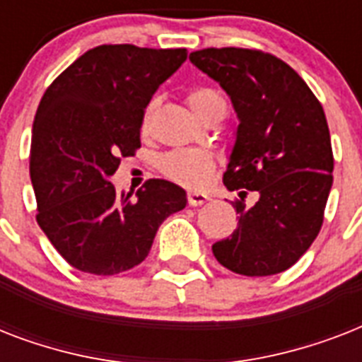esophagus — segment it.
<instances>
[{
	"label": "esophagus",
	"mask_w": 362,
	"mask_h": 362,
	"mask_svg": "<svg viewBox=\"0 0 362 362\" xmlns=\"http://www.w3.org/2000/svg\"><path fill=\"white\" fill-rule=\"evenodd\" d=\"M209 201V195H204V193H199V192H189L187 193V203L189 206H201Z\"/></svg>",
	"instance_id": "obj_1"
}]
</instances>
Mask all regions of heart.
I'll list each match as a JSON object with an SVG mask.
<instances>
[{
	"instance_id": "obj_1",
	"label": "heart",
	"mask_w": 362,
	"mask_h": 362,
	"mask_svg": "<svg viewBox=\"0 0 362 362\" xmlns=\"http://www.w3.org/2000/svg\"><path fill=\"white\" fill-rule=\"evenodd\" d=\"M186 101L199 120H204L209 116H220L221 118L226 115V99L221 98V93L214 88H192L186 93ZM146 127L148 110L142 116V129H146ZM214 167V156L209 150H201V148H178V150H170L159 158L161 175L180 186L193 187V189L203 187L212 178Z\"/></svg>"
}]
</instances>
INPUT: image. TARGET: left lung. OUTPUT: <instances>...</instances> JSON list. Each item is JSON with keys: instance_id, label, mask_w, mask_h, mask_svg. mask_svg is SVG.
I'll return each mask as SVG.
<instances>
[{"instance_id": "8db88e82", "label": "left lung", "mask_w": 362, "mask_h": 362, "mask_svg": "<svg viewBox=\"0 0 362 362\" xmlns=\"http://www.w3.org/2000/svg\"><path fill=\"white\" fill-rule=\"evenodd\" d=\"M189 59L220 82L240 120L223 184L259 195L253 207L247 192L233 201L238 226L212 246L214 257L242 276L284 272L323 226L334 167L323 107L297 71L263 50L203 48Z\"/></svg>"}]
</instances>
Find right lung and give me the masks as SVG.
Here are the masks:
<instances>
[{
	"label": "right lung",
	"mask_w": 362,
	"mask_h": 362,
	"mask_svg": "<svg viewBox=\"0 0 362 362\" xmlns=\"http://www.w3.org/2000/svg\"><path fill=\"white\" fill-rule=\"evenodd\" d=\"M187 58L186 48L101 45L75 59L42 95L31 135L37 223L75 269L120 274L146 259L159 226L186 192L150 178L133 197L110 184L141 148L144 109Z\"/></svg>",
	"instance_id": "right-lung-1"
}]
</instances>
